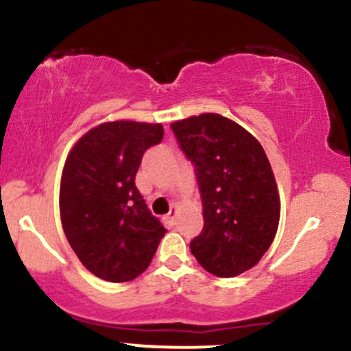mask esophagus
<instances>
[{
	"label": "esophagus",
	"mask_w": 351,
	"mask_h": 351,
	"mask_svg": "<svg viewBox=\"0 0 351 351\" xmlns=\"http://www.w3.org/2000/svg\"><path fill=\"white\" fill-rule=\"evenodd\" d=\"M176 217H178V208H176V206H173V208L169 210L168 215H166V222H168L169 225H175Z\"/></svg>",
	"instance_id": "34e87169"
}]
</instances>
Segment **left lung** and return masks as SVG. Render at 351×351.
Instances as JSON below:
<instances>
[{
	"instance_id": "1",
	"label": "left lung",
	"mask_w": 351,
	"mask_h": 351,
	"mask_svg": "<svg viewBox=\"0 0 351 351\" xmlns=\"http://www.w3.org/2000/svg\"><path fill=\"white\" fill-rule=\"evenodd\" d=\"M173 132L195 165L204 230L190 243L205 271L235 278L263 259L276 237L281 198L264 147L220 114L175 121Z\"/></svg>"
}]
</instances>
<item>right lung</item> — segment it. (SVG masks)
Listing matches in <instances>:
<instances>
[{
    "instance_id": "1",
    "label": "right lung",
    "mask_w": 351,
    "mask_h": 351,
    "mask_svg": "<svg viewBox=\"0 0 351 351\" xmlns=\"http://www.w3.org/2000/svg\"><path fill=\"white\" fill-rule=\"evenodd\" d=\"M163 134L161 124L102 123L65 160L62 227L80 263L104 281L126 282L143 274L166 234L134 183L143 154Z\"/></svg>"
}]
</instances>
